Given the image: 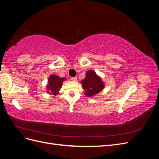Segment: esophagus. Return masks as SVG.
I'll list each match as a JSON object with an SVG mask.
<instances>
[{
  "label": "esophagus",
  "mask_w": 159,
  "mask_h": 159,
  "mask_svg": "<svg viewBox=\"0 0 159 159\" xmlns=\"http://www.w3.org/2000/svg\"><path fill=\"white\" fill-rule=\"evenodd\" d=\"M77 79H78V78H77V77H73V78H71V80L73 81H76Z\"/></svg>",
  "instance_id": "34e87169"
}]
</instances>
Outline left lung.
<instances>
[{"label":"left lung","mask_w":159,"mask_h":159,"mask_svg":"<svg viewBox=\"0 0 159 159\" xmlns=\"http://www.w3.org/2000/svg\"><path fill=\"white\" fill-rule=\"evenodd\" d=\"M82 88L85 90L84 94L87 97H93L104 89L105 84L100 77L93 70H89L85 74V78L81 81Z\"/></svg>","instance_id":"8db88e82"}]
</instances>
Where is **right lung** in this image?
I'll return each mask as SVG.
<instances>
[{"instance_id":"add662e5","label":"right lung","mask_w":159,"mask_h":159,"mask_svg":"<svg viewBox=\"0 0 159 159\" xmlns=\"http://www.w3.org/2000/svg\"><path fill=\"white\" fill-rule=\"evenodd\" d=\"M64 80H66V78H60V77L54 74L50 75L48 80L47 93L57 95L59 93V91L60 90Z\"/></svg>"}]
</instances>
